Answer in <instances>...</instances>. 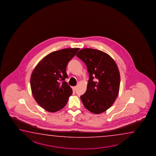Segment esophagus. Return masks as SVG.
Here are the masks:
<instances>
[{"label": "esophagus", "mask_w": 156, "mask_h": 156, "mask_svg": "<svg viewBox=\"0 0 156 156\" xmlns=\"http://www.w3.org/2000/svg\"><path fill=\"white\" fill-rule=\"evenodd\" d=\"M77 89V86H74V87H73V90L75 91V90H76Z\"/></svg>", "instance_id": "1"}]
</instances>
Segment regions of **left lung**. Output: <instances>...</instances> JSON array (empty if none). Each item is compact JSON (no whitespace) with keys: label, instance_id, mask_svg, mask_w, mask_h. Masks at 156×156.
Here are the masks:
<instances>
[{"label":"left lung","instance_id":"obj_1","mask_svg":"<svg viewBox=\"0 0 156 156\" xmlns=\"http://www.w3.org/2000/svg\"><path fill=\"white\" fill-rule=\"evenodd\" d=\"M76 56L85 63L89 73L87 90L80 98L88 110L101 114L111 107L119 94L117 66L107 53L95 49L83 48Z\"/></svg>","mask_w":156,"mask_h":156}]
</instances>
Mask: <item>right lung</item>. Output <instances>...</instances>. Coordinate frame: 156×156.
<instances>
[{"label": "right lung", "mask_w": 156, "mask_h": 156, "mask_svg": "<svg viewBox=\"0 0 156 156\" xmlns=\"http://www.w3.org/2000/svg\"><path fill=\"white\" fill-rule=\"evenodd\" d=\"M79 48H65L46 55L33 71L30 87L35 100L51 112L66 105L73 90L65 80L68 77L66 68Z\"/></svg>", "instance_id": "add662e5"}]
</instances>
